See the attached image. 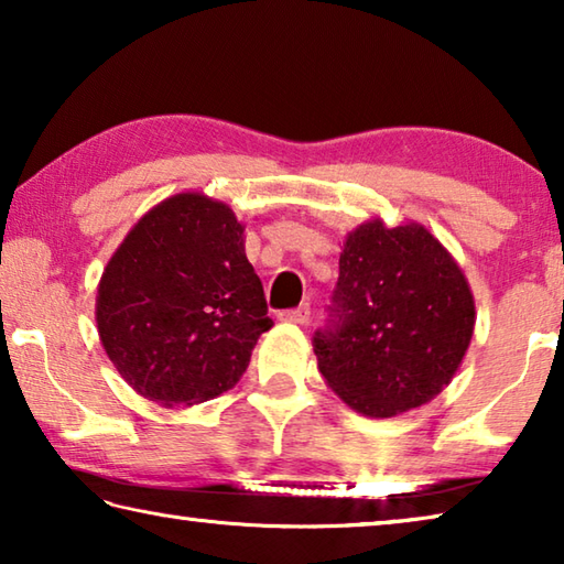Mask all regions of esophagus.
<instances>
[{
  "instance_id": "esophagus-1",
  "label": "esophagus",
  "mask_w": 564,
  "mask_h": 564,
  "mask_svg": "<svg viewBox=\"0 0 564 564\" xmlns=\"http://www.w3.org/2000/svg\"><path fill=\"white\" fill-rule=\"evenodd\" d=\"M279 318L285 323H301V326H305V323L311 321V305H299V308L281 311Z\"/></svg>"
}]
</instances>
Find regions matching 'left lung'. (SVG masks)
Listing matches in <instances>:
<instances>
[{
  "label": "left lung",
  "mask_w": 564,
  "mask_h": 564,
  "mask_svg": "<svg viewBox=\"0 0 564 564\" xmlns=\"http://www.w3.org/2000/svg\"><path fill=\"white\" fill-rule=\"evenodd\" d=\"M318 370L368 417L425 405L460 368L475 301L460 265L420 224H360L343 243Z\"/></svg>",
  "instance_id": "obj_1"
}]
</instances>
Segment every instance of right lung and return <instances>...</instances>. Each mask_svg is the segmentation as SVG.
I'll return each instance as SVG.
<instances>
[{
  "instance_id": "right-lung-1",
  "label": "right lung",
  "mask_w": 564,
  "mask_h": 564,
  "mask_svg": "<svg viewBox=\"0 0 564 564\" xmlns=\"http://www.w3.org/2000/svg\"><path fill=\"white\" fill-rule=\"evenodd\" d=\"M271 326L243 226L226 204L194 191L141 216L101 273V346L121 378L159 405L226 393Z\"/></svg>"
}]
</instances>
